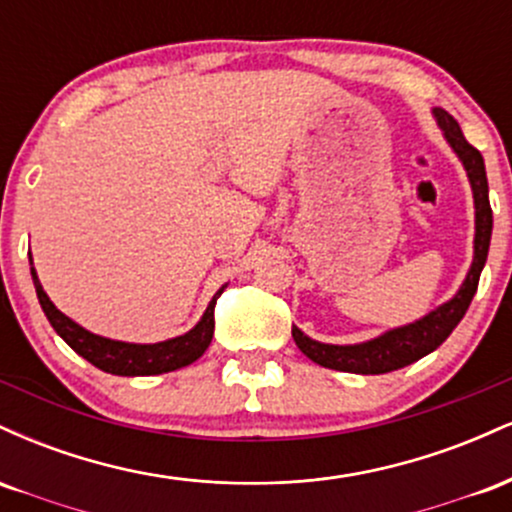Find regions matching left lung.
Masks as SVG:
<instances>
[{"mask_svg": "<svg viewBox=\"0 0 512 512\" xmlns=\"http://www.w3.org/2000/svg\"><path fill=\"white\" fill-rule=\"evenodd\" d=\"M433 117L438 120V127L443 129L445 142L452 146L457 158L467 170L469 185L474 195V260L464 276L460 291L450 298L448 303L438 305L436 310L411 322V325L397 327L380 337L368 339L361 344H322L310 339L298 327H293L291 334L296 339V346L303 351L310 361L317 366H325L332 370H344V373H361V375H380L390 370L404 368L409 363L419 361L431 351H436L445 339L450 337L452 330L460 325V320L467 313L474 293H477L481 269L486 264L491 245V228H493V211L489 204V180H486L484 158L472 144L464 139L460 125L450 113L443 108H433Z\"/></svg>", "mask_w": 512, "mask_h": 512, "instance_id": "1", "label": "left lung"}]
</instances>
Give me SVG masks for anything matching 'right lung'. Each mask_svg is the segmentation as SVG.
<instances>
[{
  "label": "right lung",
  "mask_w": 512,
  "mask_h": 512,
  "mask_svg": "<svg viewBox=\"0 0 512 512\" xmlns=\"http://www.w3.org/2000/svg\"><path fill=\"white\" fill-rule=\"evenodd\" d=\"M28 257H31V252H28ZM31 276L35 284V293H38L40 308H43L50 325L55 327V332L72 346L76 354L84 356L88 363H93L96 368L113 375H161L195 363L197 358L209 349L211 337H214V305L216 298L221 296L223 289H226V286H221V289L214 293L207 310H204L202 320H199L190 332L158 344H129L101 337V334H93L84 330L81 325H76L72 317H67L55 308V303L50 301L48 293L43 291V284L38 281V274H35L33 267Z\"/></svg>",
  "instance_id": "obj_1"
}]
</instances>
